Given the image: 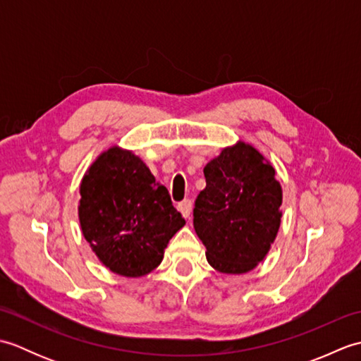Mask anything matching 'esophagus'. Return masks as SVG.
<instances>
[{
    "mask_svg": "<svg viewBox=\"0 0 361 361\" xmlns=\"http://www.w3.org/2000/svg\"><path fill=\"white\" fill-rule=\"evenodd\" d=\"M176 208H178V211L183 214V217L185 219H189V216H190V212H192V202L190 200H183V202H180L178 203V206H176Z\"/></svg>",
    "mask_w": 361,
    "mask_h": 361,
    "instance_id": "34e87169",
    "label": "esophagus"
}]
</instances>
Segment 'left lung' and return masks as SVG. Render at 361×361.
Listing matches in <instances>:
<instances>
[{
  "label": "left lung",
  "mask_w": 361,
  "mask_h": 361,
  "mask_svg": "<svg viewBox=\"0 0 361 361\" xmlns=\"http://www.w3.org/2000/svg\"><path fill=\"white\" fill-rule=\"evenodd\" d=\"M206 188L194 208V228L216 270H252L281 225L282 189L271 164L250 144L221 150L203 169Z\"/></svg>",
  "instance_id": "8db88e82"
}]
</instances>
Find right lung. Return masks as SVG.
<instances>
[{"label": "right lung", "mask_w": 361, "mask_h": 361, "mask_svg": "<svg viewBox=\"0 0 361 361\" xmlns=\"http://www.w3.org/2000/svg\"><path fill=\"white\" fill-rule=\"evenodd\" d=\"M79 219L101 262L126 278L157 268L186 224L141 158L119 147L104 152L83 176Z\"/></svg>", "instance_id": "right-lung-1"}]
</instances>
